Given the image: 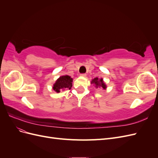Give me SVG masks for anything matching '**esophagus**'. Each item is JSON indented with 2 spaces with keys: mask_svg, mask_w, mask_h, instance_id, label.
I'll use <instances>...</instances> for the list:
<instances>
[{
  "mask_svg": "<svg viewBox=\"0 0 158 158\" xmlns=\"http://www.w3.org/2000/svg\"><path fill=\"white\" fill-rule=\"evenodd\" d=\"M80 76H83V77H85V76H86V74H85V73H82V74H80Z\"/></svg>",
  "mask_w": 158,
  "mask_h": 158,
  "instance_id": "1",
  "label": "esophagus"
}]
</instances>
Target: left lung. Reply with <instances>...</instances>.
<instances>
[{
  "label": "left lung",
  "instance_id": "8db88e82",
  "mask_svg": "<svg viewBox=\"0 0 158 158\" xmlns=\"http://www.w3.org/2000/svg\"><path fill=\"white\" fill-rule=\"evenodd\" d=\"M95 84V86L96 88L98 87H102L103 89H106V85L105 84V83L103 82V79H98V78H95L94 80H92V84Z\"/></svg>",
  "mask_w": 158,
  "mask_h": 158
}]
</instances>
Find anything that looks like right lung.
<instances>
[{"mask_svg": "<svg viewBox=\"0 0 158 158\" xmlns=\"http://www.w3.org/2000/svg\"><path fill=\"white\" fill-rule=\"evenodd\" d=\"M73 86V78L69 76H63L56 81L53 85V89L56 92L59 93L60 90H65V89H70Z\"/></svg>", "mask_w": 158, "mask_h": 158, "instance_id": "obj_1", "label": "right lung"}]
</instances>
